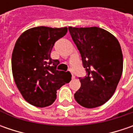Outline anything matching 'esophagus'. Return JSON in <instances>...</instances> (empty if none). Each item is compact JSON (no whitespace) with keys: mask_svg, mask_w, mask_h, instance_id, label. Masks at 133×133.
Returning <instances> with one entry per match:
<instances>
[{"mask_svg":"<svg viewBox=\"0 0 133 133\" xmlns=\"http://www.w3.org/2000/svg\"><path fill=\"white\" fill-rule=\"evenodd\" d=\"M75 78V76L74 75V74L72 73V78Z\"/></svg>","mask_w":133,"mask_h":133,"instance_id":"1","label":"esophagus"}]
</instances>
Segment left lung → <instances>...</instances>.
<instances>
[{"label": "left lung", "mask_w": 133, "mask_h": 133, "mask_svg": "<svg viewBox=\"0 0 133 133\" xmlns=\"http://www.w3.org/2000/svg\"><path fill=\"white\" fill-rule=\"evenodd\" d=\"M87 75L79 78L75 101L86 108L105 104L114 94L123 72V55L114 35L97 26L68 27Z\"/></svg>", "instance_id": "obj_1"}]
</instances>
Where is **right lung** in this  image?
I'll return each mask as SVG.
<instances>
[{"label": "right lung", "mask_w": 133, "mask_h": 133, "mask_svg": "<svg viewBox=\"0 0 133 133\" xmlns=\"http://www.w3.org/2000/svg\"><path fill=\"white\" fill-rule=\"evenodd\" d=\"M67 28L38 26L25 31L17 40L12 55L15 84L23 98L37 107L51 105L57 90L71 80L69 72L57 70L58 60L50 53L55 43L64 37Z\"/></svg>", "instance_id": "right-lung-1"}]
</instances>
